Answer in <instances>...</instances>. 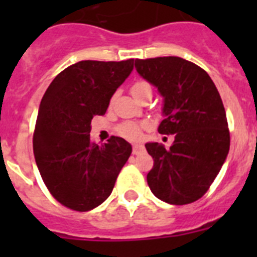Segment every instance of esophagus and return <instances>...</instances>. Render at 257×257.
Segmentation results:
<instances>
[{
  "label": "esophagus",
  "mask_w": 257,
  "mask_h": 257,
  "mask_svg": "<svg viewBox=\"0 0 257 257\" xmlns=\"http://www.w3.org/2000/svg\"><path fill=\"white\" fill-rule=\"evenodd\" d=\"M144 145H142V144H134L133 145V153L134 154H140V153H143V152H144Z\"/></svg>",
  "instance_id": "34e87169"
}]
</instances>
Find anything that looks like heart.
<instances>
[{"label":"heart","mask_w":257,"mask_h":257,"mask_svg":"<svg viewBox=\"0 0 257 257\" xmlns=\"http://www.w3.org/2000/svg\"><path fill=\"white\" fill-rule=\"evenodd\" d=\"M147 90H152V88L151 85L145 81H136L131 87V92L134 96H138ZM121 134L127 139H138L142 135V126L136 123H124L121 127Z\"/></svg>","instance_id":"obj_1"}]
</instances>
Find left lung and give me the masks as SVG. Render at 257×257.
Here are the masks:
<instances>
[{
  "mask_svg": "<svg viewBox=\"0 0 257 257\" xmlns=\"http://www.w3.org/2000/svg\"><path fill=\"white\" fill-rule=\"evenodd\" d=\"M140 77L163 97L158 133L175 135L170 149L147 143L153 169L147 175L152 193L170 205L201 198L229 153L230 136L225 109L211 77L178 56L135 60Z\"/></svg>",
  "mask_w": 257,
  "mask_h": 257,
  "instance_id": "1",
  "label": "left lung"
}]
</instances>
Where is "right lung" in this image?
<instances>
[{"mask_svg":"<svg viewBox=\"0 0 257 257\" xmlns=\"http://www.w3.org/2000/svg\"><path fill=\"white\" fill-rule=\"evenodd\" d=\"M133 69L134 59L78 61L54 78L41 100L33 153L47 189L65 207L82 212L101 205L131 156L122 138L97 145L90 131Z\"/></svg>","mask_w":257,"mask_h":257,"instance_id":"1","label":"right lung"}]
</instances>
